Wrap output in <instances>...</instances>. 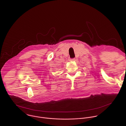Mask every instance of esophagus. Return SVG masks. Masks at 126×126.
Instances as JSON below:
<instances>
[{"label":"esophagus","instance_id":"obj_1","mask_svg":"<svg viewBox=\"0 0 126 126\" xmlns=\"http://www.w3.org/2000/svg\"><path fill=\"white\" fill-rule=\"evenodd\" d=\"M74 60H75V58H73V59H71V61H74Z\"/></svg>","mask_w":126,"mask_h":126}]
</instances>
